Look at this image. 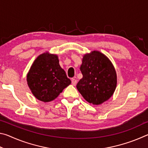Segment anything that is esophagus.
<instances>
[{
	"mask_svg": "<svg viewBox=\"0 0 148 148\" xmlns=\"http://www.w3.org/2000/svg\"><path fill=\"white\" fill-rule=\"evenodd\" d=\"M72 84L74 86H75L76 85V84H77V81H76V79H75L74 78H72Z\"/></svg>",
	"mask_w": 148,
	"mask_h": 148,
	"instance_id": "34e87169",
	"label": "esophagus"
}]
</instances>
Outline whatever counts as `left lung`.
Returning <instances> with one entry per match:
<instances>
[{"instance_id": "obj_1", "label": "left lung", "mask_w": 148, "mask_h": 148, "mask_svg": "<svg viewBox=\"0 0 148 148\" xmlns=\"http://www.w3.org/2000/svg\"><path fill=\"white\" fill-rule=\"evenodd\" d=\"M79 69L83 77L76 87L87 102L101 104L112 96L117 85L116 72L104 54L94 51L85 55Z\"/></svg>"}]
</instances>
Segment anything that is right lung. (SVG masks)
Wrapping results in <instances>:
<instances>
[{"mask_svg":"<svg viewBox=\"0 0 148 148\" xmlns=\"http://www.w3.org/2000/svg\"><path fill=\"white\" fill-rule=\"evenodd\" d=\"M27 84L34 96L43 102L56 99L71 84L59 64L56 55L43 53L35 60L27 74Z\"/></svg>","mask_w":148,"mask_h":148,"instance_id":"right-lung-1","label":"right lung"}]
</instances>
